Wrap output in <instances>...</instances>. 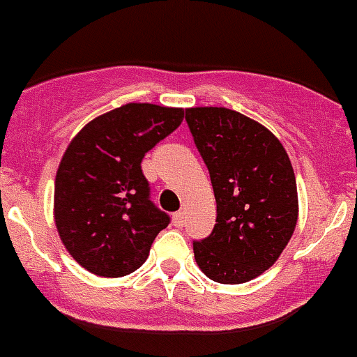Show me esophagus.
Listing matches in <instances>:
<instances>
[{
  "label": "esophagus",
  "mask_w": 357,
  "mask_h": 357,
  "mask_svg": "<svg viewBox=\"0 0 357 357\" xmlns=\"http://www.w3.org/2000/svg\"><path fill=\"white\" fill-rule=\"evenodd\" d=\"M184 223H186V213H184V212L173 213V227L181 228Z\"/></svg>",
  "instance_id": "esophagus-1"
}]
</instances>
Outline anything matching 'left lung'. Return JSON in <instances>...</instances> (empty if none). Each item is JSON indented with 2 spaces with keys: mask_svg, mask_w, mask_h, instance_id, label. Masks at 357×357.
<instances>
[{
  "mask_svg": "<svg viewBox=\"0 0 357 357\" xmlns=\"http://www.w3.org/2000/svg\"><path fill=\"white\" fill-rule=\"evenodd\" d=\"M186 121L218 202L212 234L193 243L195 261L210 280L245 284L280 258L295 232L291 160L269 129L230 108H186Z\"/></svg>",
  "mask_w": 357,
  "mask_h": 357,
  "instance_id": "1",
  "label": "left lung"
}]
</instances>
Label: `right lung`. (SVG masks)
<instances>
[{
	"instance_id": "1",
	"label": "right lung",
	"mask_w": 357,
	"mask_h": 357,
	"mask_svg": "<svg viewBox=\"0 0 357 357\" xmlns=\"http://www.w3.org/2000/svg\"><path fill=\"white\" fill-rule=\"evenodd\" d=\"M184 108L129 102L98 116L70 142L55 178V225L84 269L119 278L142 267L169 215L149 199L147 151L182 123Z\"/></svg>"
}]
</instances>
